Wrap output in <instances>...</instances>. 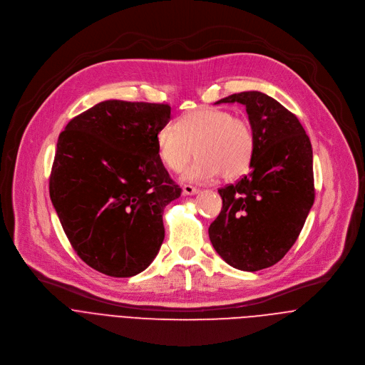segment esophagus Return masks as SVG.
I'll return each mask as SVG.
<instances>
[{"mask_svg":"<svg viewBox=\"0 0 365 365\" xmlns=\"http://www.w3.org/2000/svg\"><path fill=\"white\" fill-rule=\"evenodd\" d=\"M182 190H183V195H196V193H199V192H200L197 187L190 186V185H183Z\"/></svg>","mask_w":365,"mask_h":365,"instance_id":"esophagus-1","label":"esophagus"}]
</instances>
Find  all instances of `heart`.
Returning a JSON list of instances; mask_svg holds the SVG:
<instances>
[{
	"mask_svg": "<svg viewBox=\"0 0 365 365\" xmlns=\"http://www.w3.org/2000/svg\"><path fill=\"white\" fill-rule=\"evenodd\" d=\"M162 163L180 172L193 154L197 159L182 173V180L203 183L218 175L235 179L248 172L255 140L247 120L221 108H199L185 114L175 125H163L155 134Z\"/></svg>",
	"mask_w": 365,
	"mask_h": 365,
	"instance_id": "1",
	"label": "heart"
}]
</instances>
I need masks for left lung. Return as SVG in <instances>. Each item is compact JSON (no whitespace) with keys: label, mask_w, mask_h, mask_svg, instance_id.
I'll use <instances>...</instances> for the list:
<instances>
[{"label":"left lung","mask_w":365,"mask_h":365,"mask_svg":"<svg viewBox=\"0 0 365 365\" xmlns=\"http://www.w3.org/2000/svg\"><path fill=\"white\" fill-rule=\"evenodd\" d=\"M242 103L255 140L251 172L218 189L222 210L210 240L231 267L274 266L297 240L315 200L314 153L304 128L274 98L247 91L215 103Z\"/></svg>","instance_id":"1"}]
</instances>
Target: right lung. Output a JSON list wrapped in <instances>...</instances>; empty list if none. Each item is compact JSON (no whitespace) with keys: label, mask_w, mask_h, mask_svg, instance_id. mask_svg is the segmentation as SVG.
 <instances>
[{"label":"right lung","mask_w":365,"mask_h":365,"mask_svg":"<svg viewBox=\"0 0 365 365\" xmlns=\"http://www.w3.org/2000/svg\"><path fill=\"white\" fill-rule=\"evenodd\" d=\"M168 103L102 101L61 133L50 199L73 250L99 273L145 270L165 240L163 210L180 196L158 154Z\"/></svg>","instance_id":"add662e5"}]
</instances>
